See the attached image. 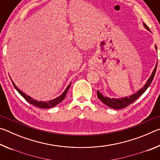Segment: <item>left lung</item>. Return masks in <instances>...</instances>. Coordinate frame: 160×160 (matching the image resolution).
Here are the masks:
<instances>
[{
    "mask_svg": "<svg viewBox=\"0 0 160 160\" xmlns=\"http://www.w3.org/2000/svg\"><path fill=\"white\" fill-rule=\"evenodd\" d=\"M143 25H144L145 28L148 29V30H150V29L148 28V27L145 25V24L143 22ZM155 48L157 50V47L155 46ZM157 66H158V63L156 64V66L154 69L152 73L150 75V77L149 78V79L148 80L147 82L145 83V85L142 87V88L140 89V90H138L137 92H135V94H132V95L129 96V97H123V98L121 99H114V98H110V97H107L106 96H104L102 94H101L97 90V94L98 98L101 100V101L104 103L105 105H107V107H109L110 108H112V109H124L126 107H128V105L132 104V102H134L135 100H136L138 98L142 95V94L145 92L146 90L149 88V86L150 85V84L152 81L154 77H155V72H156V70H157Z\"/></svg>",
    "mask_w": 160,
    "mask_h": 160,
    "instance_id": "1",
    "label": "left lung"
}]
</instances>
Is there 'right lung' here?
Here are the masks:
<instances>
[{
	"mask_svg": "<svg viewBox=\"0 0 160 160\" xmlns=\"http://www.w3.org/2000/svg\"><path fill=\"white\" fill-rule=\"evenodd\" d=\"M11 81H12V80H11ZM12 82L13 86L15 87V88L17 90L18 92L20 93L21 95L25 99V100H27V101L29 103V104L34 105V106H36L37 107L41 108V109H48V108L55 107L57 104H58L59 103H61L65 99V97H66L67 92H68V89L70 88V85H71V83H72V82L70 83V85L67 87L66 90H65V91L63 93H62V94H61V95L58 96V97H56V98L49 100V101H47V102H43V101L39 102L36 99H34L33 98H32V97H29V95H27L25 93H24L23 92H22L20 90H19L18 87L15 85V83L13 82L12 81Z\"/></svg>",
	"mask_w": 160,
	"mask_h": 160,
	"instance_id": "add662e5",
	"label": "right lung"
}]
</instances>
